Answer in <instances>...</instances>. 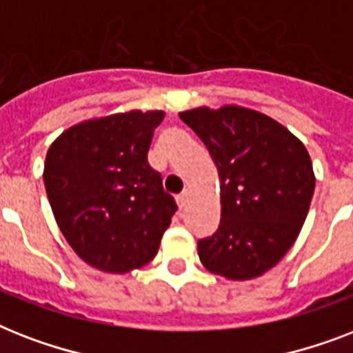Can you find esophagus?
<instances>
[{"mask_svg": "<svg viewBox=\"0 0 353 353\" xmlns=\"http://www.w3.org/2000/svg\"><path fill=\"white\" fill-rule=\"evenodd\" d=\"M177 205H179V209H185L187 207V192L181 194V196H177Z\"/></svg>", "mask_w": 353, "mask_h": 353, "instance_id": "34e87169", "label": "esophagus"}]
</instances>
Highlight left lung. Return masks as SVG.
Returning a JSON list of instances; mask_svg holds the SVG:
<instances>
[{"mask_svg": "<svg viewBox=\"0 0 353 353\" xmlns=\"http://www.w3.org/2000/svg\"><path fill=\"white\" fill-rule=\"evenodd\" d=\"M203 141L221 179L218 231L198 240L199 260L231 280L260 276L295 243L315 176L306 146L282 124L240 106L179 113Z\"/></svg>", "mask_w": 353, "mask_h": 353, "instance_id": "8db88e82", "label": "left lung"}]
</instances>
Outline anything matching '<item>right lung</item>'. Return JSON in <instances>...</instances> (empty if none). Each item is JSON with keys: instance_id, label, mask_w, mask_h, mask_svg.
<instances>
[{"instance_id": "1", "label": "right lung", "mask_w": 353, "mask_h": 353, "mask_svg": "<svg viewBox=\"0 0 353 353\" xmlns=\"http://www.w3.org/2000/svg\"><path fill=\"white\" fill-rule=\"evenodd\" d=\"M163 112L80 122L47 152L43 183L73 251L106 273L143 268L157 254L177 205L148 163Z\"/></svg>"}]
</instances>
